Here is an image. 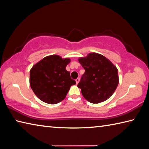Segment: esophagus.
Wrapping results in <instances>:
<instances>
[{"label": "esophagus", "mask_w": 149, "mask_h": 149, "mask_svg": "<svg viewBox=\"0 0 149 149\" xmlns=\"http://www.w3.org/2000/svg\"><path fill=\"white\" fill-rule=\"evenodd\" d=\"M80 82V78H77V79H76V82H77V84H78Z\"/></svg>", "instance_id": "esophagus-1"}]
</instances>
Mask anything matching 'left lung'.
<instances>
[{"label":"left lung","mask_w":149,"mask_h":149,"mask_svg":"<svg viewBox=\"0 0 149 149\" xmlns=\"http://www.w3.org/2000/svg\"><path fill=\"white\" fill-rule=\"evenodd\" d=\"M78 61L85 69L77 85L83 97L93 104L108 99L119 84L117 67L108 58L95 52L80 58Z\"/></svg>","instance_id":"obj_1"}]
</instances>
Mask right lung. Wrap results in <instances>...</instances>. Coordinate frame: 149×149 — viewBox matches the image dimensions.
<instances>
[{"mask_svg":"<svg viewBox=\"0 0 149 149\" xmlns=\"http://www.w3.org/2000/svg\"><path fill=\"white\" fill-rule=\"evenodd\" d=\"M70 62V58L51 55L45 57L32 67L30 85L41 100L55 104L65 99L71 86L76 84L66 70Z\"/></svg>","mask_w":149,"mask_h":149,"instance_id":"obj_1","label":"right lung"}]
</instances>
